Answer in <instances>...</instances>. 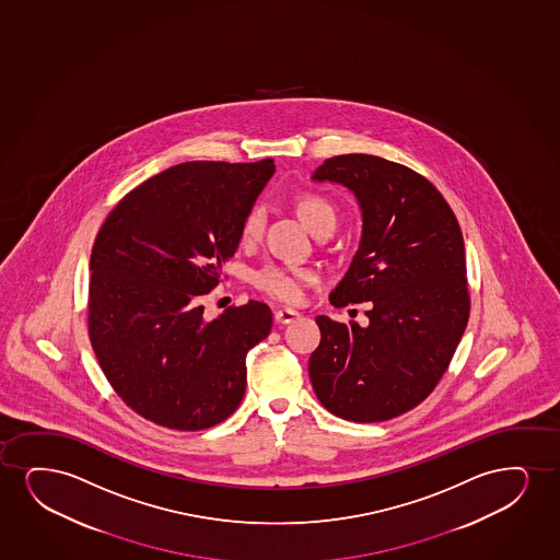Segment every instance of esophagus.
I'll return each mask as SVG.
<instances>
[{"mask_svg":"<svg viewBox=\"0 0 560 560\" xmlns=\"http://www.w3.org/2000/svg\"><path fill=\"white\" fill-rule=\"evenodd\" d=\"M298 311H293V308H278L277 312H275V319H277V324H282V326H290V324H293L295 319H299Z\"/></svg>","mask_w":560,"mask_h":560,"instance_id":"1","label":"esophagus"}]
</instances>
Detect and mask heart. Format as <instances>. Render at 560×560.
I'll return each instance as SVG.
<instances>
[{"instance_id": "b5f03b06", "label": "heart", "mask_w": 560, "mask_h": 560, "mask_svg": "<svg viewBox=\"0 0 560 560\" xmlns=\"http://www.w3.org/2000/svg\"><path fill=\"white\" fill-rule=\"evenodd\" d=\"M298 213L311 233H316L319 226L334 225L337 221L334 206L318 195H306L299 200ZM265 225L262 206H254L246 220L242 223V238L254 241L261 234ZM314 280V275L306 269H285L280 265H265L254 275V283L259 290L269 293L270 298L280 299L285 303H298L305 293L306 283Z\"/></svg>"}]
</instances>
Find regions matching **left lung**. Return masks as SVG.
Segmentation results:
<instances>
[{"label":"left lung","instance_id":"8db88e82","mask_svg":"<svg viewBox=\"0 0 560 560\" xmlns=\"http://www.w3.org/2000/svg\"><path fill=\"white\" fill-rule=\"evenodd\" d=\"M311 179L342 185L361 213L360 244L329 303H369L365 326L316 318L312 388L345 420L399 417L440 383L467 326L460 225L425 177L383 156H334Z\"/></svg>","mask_w":560,"mask_h":560}]
</instances>
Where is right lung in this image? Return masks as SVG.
Segmentation results:
<instances>
[{
    "instance_id": "1",
    "label": "right lung",
    "mask_w": 560,
    "mask_h": 560,
    "mask_svg": "<svg viewBox=\"0 0 560 560\" xmlns=\"http://www.w3.org/2000/svg\"><path fill=\"white\" fill-rule=\"evenodd\" d=\"M275 161H191L128 192L91 254L89 335L109 384L140 417L182 432L220 424L246 392V354L272 327L259 301L206 319L242 223Z\"/></svg>"
}]
</instances>
